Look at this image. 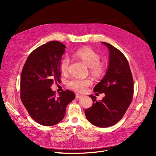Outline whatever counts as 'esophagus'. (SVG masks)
Masks as SVG:
<instances>
[{
	"label": "esophagus",
	"mask_w": 156,
	"mask_h": 156,
	"mask_svg": "<svg viewBox=\"0 0 156 156\" xmlns=\"http://www.w3.org/2000/svg\"><path fill=\"white\" fill-rule=\"evenodd\" d=\"M83 95H81V94H75V98H76L77 99H79V98H81V97H83Z\"/></svg>",
	"instance_id": "34e87169"
}]
</instances>
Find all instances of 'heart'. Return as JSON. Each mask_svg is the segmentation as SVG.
<instances>
[{
	"label": "heart",
	"mask_w": 156,
	"mask_h": 156,
	"mask_svg": "<svg viewBox=\"0 0 156 156\" xmlns=\"http://www.w3.org/2000/svg\"><path fill=\"white\" fill-rule=\"evenodd\" d=\"M75 56L81 59L90 68L92 74L96 77H101L105 73V67L100 61V57L95 51L89 48H83L79 49L75 53ZM69 58L64 57L60 64L61 72L65 74L68 72ZM92 81L89 79H79L73 78L71 79L67 83L68 87L75 91L82 92L87 89V87L91 85Z\"/></svg>",
	"instance_id": "1"
}]
</instances>
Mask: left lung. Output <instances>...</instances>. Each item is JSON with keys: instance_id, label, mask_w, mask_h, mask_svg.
Returning <instances> with one entry per match:
<instances>
[{"instance_id": "1", "label": "left lung", "mask_w": 156, "mask_h": 156, "mask_svg": "<svg viewBox=\"0 0 156 156\" xmlns=\"http://www.w3.org/2000/svg\"><path fill=\"white\" fill-rule=\"evenodd\" d=\"M101 43L109 52L108 68L94 91L105 96L98 101L96 96L89 95L93 105L85 110V115L93 125L107 127L119 122L129 107L133 95V80L128 61L122 52L110 44Z\"/></svg>"}]
</instances>
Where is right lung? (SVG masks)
I'll use <instances>...</instances> for the list:
<instances>
[{"label": "right lung", "instance_id": "right-lung-1", "mask_svg": "<svg viewBox=\"0 0 156 156\" xmlns=\"http://www.w3.org/2000/svg\"><path fill=\"white\" fill-rule=\"evenodd\" d=\"M66 48L57 41L41 45L30 54L21 72V101L32 119L45 126L59 123L75 98L68 90L56 97L51 88L55 81H60V64Z\"/></svg>", "mask_w": 156, "mask_h": 156}]
</instances>
